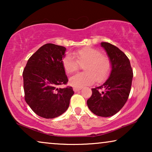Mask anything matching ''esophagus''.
<instances>
[{
	"instance_id": "34e87169",
	"label": "esophagus",
	"mask_w": 152,
	"mask_h": 152,
	"mask_svg": "<svg viewBox=\"0 0 152 152\" xmlns=\"http://www.w3.org/2000/svg\"><path fill=\"white\" fill-rule=\"evenodd\" d=\"M81 89H82V88H75V87H74L73 91L75 92H77V91H80Z\"/></svg>"
}]
</instances>
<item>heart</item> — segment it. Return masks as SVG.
<instances>
[{"instance_id":"heart-1","label":"heart","mask_w":152,"mask_h":152,"mask_svg":"<svg viewBox=\"0 0 152 152\" xmlns=\"http://www.w3.org/2000/svg\"><path fill=\"white\" fill-rule=\"evenodd\" d=\"M65 55L62 65L66 73L71 74L79 69V64H83L85 71L75 75L70 79V84L75 88L88 86L96 79L100 82L106 80L111 70V60L107 56L101 54L99 50L92 47H84ZM76 59H75L74 58Z\"/></svg>"}]
</instances>
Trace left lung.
Wrapping results in <instances>:
<instances>
[{
    "label": "left lung",
    "mask_w": 152,
    "mask_h": 152,
    "mask_svg": "<svg viewBox=\"0 0 152 152\" xmlns=\"http://www.w3.org/2000/svg\"><path fill=\"white\" fill-rule=\"evenodd\" d=\"M101 46L111 60V70L103 84L92 88V95L87 100V105L96 115L107 118L117 113L127 101L133 70L129 59L118 48L107 42H102Z\"/></svg>",
    "instance_id": "1"
}]
</instances>
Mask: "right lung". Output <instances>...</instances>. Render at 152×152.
Instances as JSON below:
<instances>
[{
	"mask_svg": "<svg viewBox=\"0 0 152 152\" xmlns=\"http://www.w3.org/2000/svg\"><path fill=\"white\" fill-rule=\"evenodd\" d=\"M66 50L65 47L46 43L31 56L23 72L25 99L40 117L57 118L69 107L72 88H58L68 81L62 65Z\"/></svg>",
	"mask_w": 152,
	"mask_h": 152,
	"instance_id": "1",
	"label": "right lung"
}]
</instances>
